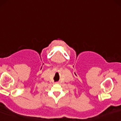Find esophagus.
I'll return each instance as SVG.
<instances>
[{"label":"esophagus","instance_id":"1","mask_svg":"<svg viewBox=\"0 0 121 121\" xmlns=\"http://www.w3.org/2000/svg\"><path fill=\"white\" fill-rule=\"evenodd\" d=\"M56 83H59V82H56Z\"/></svg>","mask_w":121,"mask_h":121}]
</instances>
